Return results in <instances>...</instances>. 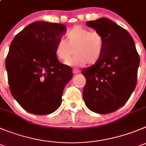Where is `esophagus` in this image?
Instances as JSON below:
<instances>
[{"instance_id": "1", "label": "esophagus", "mask_w": 146, "mask_h": 146, "mask_svg": "<svg viewBox=\"0 0 146 146\" xmlns=\"http://www.w3.org/2000/svg\"><path fill=\"white\" fill-rule=\"evenodd\" d=\"M79 72H80V70H78V69H73V74H78Z\"/></svg>"}]
</instances>
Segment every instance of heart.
Wrapping results in <instances>:
<instances>
[{
	"mask_svg": "<svg viewBox=\"0 0 146 146\" xmlns=\"http://www.w3.org/2000/svg\"><path fill=\"white\" fill-rule=\"evenodd\" d=\"M104 44L103 37L99 32L90 31L77 26L66 33L65 40L58 41L54 53L60 61L66 60L65 64L67 65L80 66L86 64L92 65L99 62L102 57ZM73 53L76 55L68 60Z\"/></svg>",
	"mask_w": 146,
	"mask_h": 146,
	"instance_id": "obj_1",
	"label": "heart"
}]
</instances>
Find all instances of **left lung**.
Instances as JSON below:
<instances>
[{
	"mask_svg": "<svg viewBox=\"0 0 146 146\" xmlns=\"http://www.w3.org/2000/svg\"><path fill=\"white\" fill-rule=\"evenodd\" d=\"M86 25L101 34L105 44L99 62L82 70L83 99L92 112L110 113L123 106L135 88L139 55L130 34L112 21L101 18Z\"/></svg>",
	"mask_w": 146,
	"mask_h": 146,
	"instance_id": "8db88e82",
	"label": "left lung"
}]
</instances>
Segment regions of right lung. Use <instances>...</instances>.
<instances>
[{"label":"right lung","instance_id":"1","mask_svg":"<svg viewBox=\"0 0 146 146\" xmlns=\"http://www.w3.org/2000/svg\"><path fill=\"white\" fill-rule=\"evenodd\" d=\"M66 32L62 23L36 21L20 31L11 44L5 60L10 90L30 113L48 115L62 104L72 70L59 62L54 48Z\"/></svg>","mask_w":146,"mask_h":146}]
</instances>
